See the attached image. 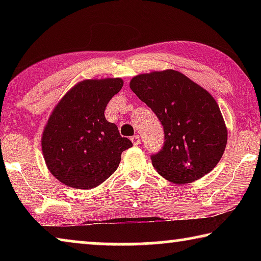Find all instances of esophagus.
<instances>
[{"instance_id": "1", "label": "esophagus", "mask_w": 261, "mask_h": 261, "mask_svg": "<svg viewBox=\"0 0 261 261\" xmlns=\"http://www.w3.org/2000/svg\"><path fill=\"white\" fill-rule=\"evenodd\" d=\"M131 141H132V144L135 145V146H137V145H139V143H140V138H139V136L137 135V136L131 137Z\"/></svg>"}]
</instances>
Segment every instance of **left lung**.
<instances>
[{"label": "left lung", "instance_id": "1", "mask_svg": "<svg viewBox=\"0 0 261 261\" xmlns=\"http://www.w3.org/2000/svg\"><path fill=\"white\" fill-rule=\"evenodd\" d=\"M130 88L163 126L165 144L151 156L163 178L187 184L214 169L223 155L228 132L218 103L205 88L170 69L138 74Z\"/></svg>", "mask_w": 261, "mask_h": 261}]
</instances>
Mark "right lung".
Wrapping results in <instances>:
<instances>
[{"label":"right lung","mask_w":261,"mask_h":261,"mask_svg":"<svg viewBox=\"0 0 261 261\" xmlns=\"http://www.w3.org/2000/svg\"><path fill=\"white\" fill-rule=\"evenodd\" d=\"M121 78L86 79L67 92L43 130L41 147L48 169L68 187L88 190L112 176L123 151L132 146L105 117Z\"/></svg>","instance_id":"obj_1"}]
</instances>
